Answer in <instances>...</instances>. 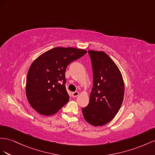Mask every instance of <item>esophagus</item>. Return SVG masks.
<instances>
[{
    "label": "esophagus",
    "mask_w": 155,
    "mask_h": 155,
    "mask_svg": "<svg viewBox=\"0 0 155 155\" xmlns=\"http://www.w3.org/2000/svg\"><path fill=\"white\" fill-rule=\"evenodd\" d=\"M79 95V92H73L72 93V96L73 97H77Z\"/></svg>",
    "instance_id": "1"
}]
</instances>
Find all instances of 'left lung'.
Returning <instances> with one entry per match:
<instances>
[{
    "label": "left lung",
    "mask_w": 155,
    "mask_h": 155,
    "mask_svg": "<svg viewBox=\"0 0 155 155\" xmlns=\"http://www.w3.org/2000/svg\"><path fill=\"white\" fill-rule=\"evenodd\" d=\"M93 70V88L90 101L82 108L87 122L94 126L107 124L120 109L124 95V84L118 67L102 51L88 50Z\"/></svg>",
    "instance_id": "1"
}]
</instances>
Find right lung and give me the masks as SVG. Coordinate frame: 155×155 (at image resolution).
Returning a JSON list of instances; mask_svg holds the SVG:
<instances>
[{
    "mask_svg": "<svg viewBox=\"0 0 155 155\" xmlns=\"http://www.w3.org/2000/svg\"><path fill=\"white\" fill-rule=\"evenodd\" d=\"M86 52L72 47H56L33 62L27 73L25 92L29 104L37 112L52 115L69 101L65 88L66 68Z\"/></svg>",
    "mask_w": 155,
    "mask_h": 155,
    "instance_id": "1",
    "label": "right lung"
}]
</instances>
